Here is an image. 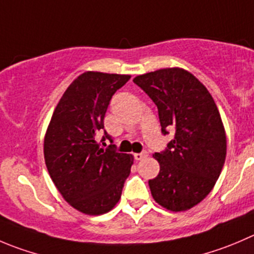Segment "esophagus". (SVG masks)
Here are the masks:
<instances>
[{
	"label": "esophagus",
	"mask_w": 254,
	"mask_h": 254,
	"mask_svg": "<svg viewBox=\"0 0 254 254\" xmlns=\"http://www.w3.org/2000/svg\"><path fill=\"white\" fill-rule=\"evenodd\" d=\"M147 155H149L147 154V151H141V152H137V154H134V157L137 160V161H139V160L146 159Z\"/></svg>",
	"instance_id": "esophagus-1"
}]
</instances>
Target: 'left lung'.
Wrapping results in <instances>:
<instances>
[{
	"instance_id": "left-lung-1",
	"label": "left lung",
	"mask_w": 254,
	"mask_h": 254,
	"mask_svg": "<svg viewBox=\"0 0 254 254\" xmlns=\"http://www.w3.org/2000/svg\"><path fill=\"white\" fill-rule=\"evenodd\" d=\"M159 112L162 134L175 137L155 152L160 172L149 180L154 200L174 212L200 203L215 186L226 159V132L215 100L205 85L181 68H165L137 75Z\"/></svg>"
}]
</instances>
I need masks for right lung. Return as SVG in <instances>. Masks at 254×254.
<instances>
[{"label":"right lung","instance_id":"obj_1","mask_svg":"<svg viewBox=\"0 0 254 254\" xmlns=\"http://www.w3.org/2000/svg\"><path fill=\"white\" fill-rule=\"evenodd\" d=\"M130 75L85 72L67 88L44 136V160L52 181L65 201L85 215L109 212L122 196L132 156L103 149L95 140L104 129L112 97ZM105 140L113 142L104 130Z\"/></svg>","mask_w":254,"mask_h":254}]
</instances>
